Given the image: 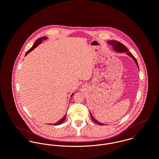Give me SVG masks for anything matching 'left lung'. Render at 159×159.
Segmentation results:
<instances>
[{
    "label": "left lung",
    "instance_id": "1",
    "mask_svg": "<svg viewBox=\"0 0 159 159\" xmlns=\"http://www.w3.org/2000/svg\"><path fill=\"white\" fill-rule=\"evenodd\" d=\"M107 43H108L109 45H111L113 46V49L115 51H116V52H121V53H122V52H126V54H127L129 56H130V57H132V59L134 61V62H135V64H136L137 67H138V70H139L138 64V62H137V61H136V59H135V57L133 56V54H132L129 51L128 49H127L125 46L122 43H121L120 42H118V41H116V40H109V41L107 42ZM91 116L92 120L94 122H95V123H97V124H99V125H105V124L101 123V122H100L99 121H98L97 120H96V119L93 117V116H92V114L91 113Z\"/></svg>",
    "mask_w": 159,
    "mask_h": 159
}]
</instances>
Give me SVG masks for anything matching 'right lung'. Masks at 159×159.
I'll return each instance as SVG.
<instances>
[{
  "label": "right lung",
  "mask_w": 159,
  "mask_h": 159,
  "mask_svg": "<svg viewBox=\"0 0 159 159\" xmlns=\"http://www.w3.org/2000/svg\"><path fill=\"white\" fill-rule=\"evenodd\" d=\"M47 39H48V37H40V38H39V39H37V40L35 41V42L34 43V45L32 46V47L30 49H29L26 52L25 56H27V54H29L30 52H31L33 49H34L37 46H38L40 44H41L43 40H46ZM73 95V93L71 94V97H72ZM66 114H65V116H64V117H63L61 120H59V121H57V122H56L55 124H51V125H52H52H59V124H62V122L66 120Z\"/></svg>",
  "instance_id": "1"
}]
</instances>
